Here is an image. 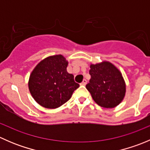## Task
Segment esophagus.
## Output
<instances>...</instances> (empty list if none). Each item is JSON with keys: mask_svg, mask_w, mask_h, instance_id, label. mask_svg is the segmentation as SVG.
I'll use <instances>...</instances> for the list:
<instances>
[{"mask_svg": "<svg viewBox=\"0 0 150 150\" xmlns=\"http://www.w3.org/2000/svg\"><path fill=\"white\" fill-rule=\"evenodd\" d=\"M86 83H87V81H86V79H84L83 81V82L81 83V86H86Z\"/></svg>", "mask_w": 150, "mask_h": 150, "instance_id": "34e87169", "label": "esophagus"}]
</instances>
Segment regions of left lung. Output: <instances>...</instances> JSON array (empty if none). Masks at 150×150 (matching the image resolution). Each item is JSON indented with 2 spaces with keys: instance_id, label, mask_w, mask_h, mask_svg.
<instances>
[{
  "instance_id": "1",
  "label": "left lung",
  "mask_w": 150,
  "mask_h": 150,
  "mask_svg": "<svg viewBox=\"0 0 150 150\" xmlns=\"http://www.w3.org/2000/svg\"><path fill=\"white\" fill-rule=\"evenodd\" d=\"M91 79L86 88L98 105L114 108L123 99L125 83L121 72L109 62L91 64Z\"/></svg>"
}]
</instances>
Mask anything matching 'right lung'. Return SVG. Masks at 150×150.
<instances>
[{
  "mask_svg": "<svg viewBox=\"0 0 150 150\" xmlns=\"http://www.w3.org/2000/svg\"><path fill=\"white\" fill-rule=\"evenodd\" d=\"M68 62L62 55L42 60L31 72L28 86L35 100L42 107L55 109L66 103L79 84L67 71Z\"/></svg>",
  "mask_w": 150,
  "mask_h": 150,
  "instance_id": "1",
  "label": "right lung"
}]
</instances>
